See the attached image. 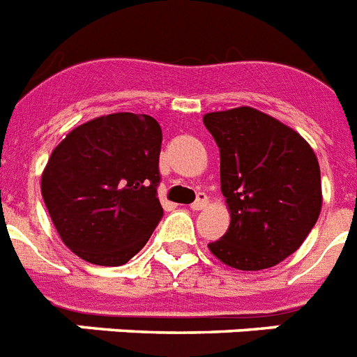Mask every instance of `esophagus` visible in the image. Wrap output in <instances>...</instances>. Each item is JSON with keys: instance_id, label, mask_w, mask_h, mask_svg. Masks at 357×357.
Masks as SVG:
<instances>
[{"instance_id": "34e87169", "label": "esophagus", "mask_w": 357, "mask_h": 357, "mask_svg": "<svg viewBox=\"0 0 357 357\" xmlns=\"http://www.w3.org/2000/svg\"><path fill=\"white\" fill-rule=\"evenodd\" d=\"M208 204V197H206V193H199V195H197V199H195V202H192V210H202V208L206 206Z\"/></svg>"}]
</instances>
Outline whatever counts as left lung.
Instances as JSON below:
<instances>
[{
  "instance_id": "8db88e82",
  "label": "left lung",
  "mask_w": 357,
  "mask_h": 357,
  "mask_svg": "<svg viewBox=\"0 0 357 357\" xmlns=\"http://www.w3.org/2000/svg\"><path fill=\"white\" fill-rule=\"evenodd\" d=\"M221 155V192L230 210L212 255L239 271H261L293 255L323 206L317 156L301 134L256 108L202 118Z\"/></svg>"
}]
</instances>
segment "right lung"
Wrapping results in <instances>:
<instances>
[{"mask_svg": "<svg viewBox=\"0 0 357 357\" xmlns=\"http://www.w3.org/2000/svg\"><path fill=\"white\" fill-rule=\"evenodd\" d=\"M162 129L147 114L116 112L71 130L42 173V197L64 245L90 264H127L164 215Z\"/></svg>", "mask_w": 357, "mask_h": 357, "instance_id": "1", "label": "right lung"}]
</instances>
